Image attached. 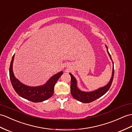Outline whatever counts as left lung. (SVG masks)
Listing matches in <instances>:
<instances>
[{
	"label": "left lung",
	"instance_id": "1",
	"mask_svg": "<svg viewBox=\"0 0 132 132\" xmlns=\"http://www.w3.org/2000/svg\"><path fill=\"white\" fill-rule=\"evenodd\" d=\"M108 48V47L106 46ZM108 53L109 55V56L110 57L111 59V57L110 53H109L108 50ZM114 64V63H113ZM69 75L71 77V83H70V92L71 94L74 98L77 100L79 101H81L83 103H89L96 100L100 97H101L102 96H103L104 94L108 92V91L110 88L111 83L113 81L114 78V69L113 66V69H112V77L110 79V82L108 84L105 86L103 87L98 89L97 90H96L90 92H82L80 91L79 89L77 88V81L75 77L73 76L71 73H69Z\"/></svg>",
	"mask_w": 132,
	"mask_h": 132
}]
</instances>
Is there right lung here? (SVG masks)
I'll list each match as a JSON object with an SVG mask.
<instances>
[{
    "mask_svg": "<svg viewBox=\"0 0 132 132\" xmlns=\"http://www.w3.org/2000/svg\"><path fill=\"white\" fill-rule=\"evenodd\" d=\"M14 55L12 59L9 67V77L12 85L16 93L21 97L34 102L44 101L49 98L54 94V86L56 82L63 75V72L56 74L47 82L45 85L38 87H30L23 85L15 78L12 70L13 62Z\"/></svg>",
    "mask_w": 132,
    "mask_h": 132,
    "instance_id": "1",
    "label": "right lung"
}]
</instances>
